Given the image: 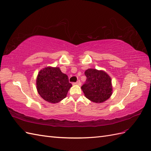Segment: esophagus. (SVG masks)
<instances>
[{
    "label": "esophagus",
    "mask_w": 151,
    "mask_h": 151,
    "mask_svg": "<svg viewBox=\"0 0 151 151\" xmlns=\"http://www.w3.org/2000/svg\"><path fill=\"white\" fill-rule=\"evenodd\" d=\"M76 84H78V85H81V81H80V80H78V81L76 82Z\"/></svg>",
    "instance_id": "34e87169"
}]
</instances>
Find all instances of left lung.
Instances as JSON below:
<instances>
[{"label": "left lung", "mask_w": 151, "mask_h": 151, "mask_svg": "<svg viewBox=\"0 0 151 151\" xmlns=\"http://www.w3.org/2000/svg\"><path fill=\"white\" fill-rule=\"evenodd\" d=\"M84 74L86 80L81 89L87 99L95 103H101L111 97V79L107 73L90 68L86 70Z\"/></svg>", "instance_id": "obj_1"}]
</instances>
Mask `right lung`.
Masks as SVG:
<instances>
[{
	"label": "right lung",
	"instance_id": "right-lung-1",
	"mask_svg": "<svg viewBox=\"0 0 151 151\" xmlns=\"http://www.w3.org/2000/svg\"><path fill=\"white\" fill-rule=\"evenodd\" d=\"M72 84L59 67H47L41 70L36 79L38 92L44 100L58 103L67 97Z\"/></svg>",
	"mask_w": 151,
	"mask_h": 151
}]
</instances>
